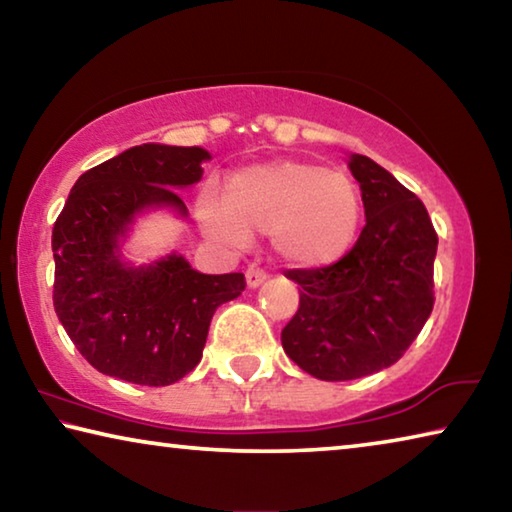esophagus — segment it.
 Here are the masks:
<instances>
[{"label": "esophagus", "mask_w": 512, "mask_h": 512, "mask_svg": "<svg viewBox=\"0 0 512 512\" xmlns=\"http://www.w3.org/2000/svg\"><path fill=\"white\" fill-rule=\"evenodd\" d=\"M264 280H266V273L259 271V268H248V271H246L248 289H257L259 284H264Z\"/></svg>", "instance_id": "esophagus-1"}]
</instances>
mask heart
Segmentation results:
<instances>
[{
  "instance_id": "obj_1",
  "label": "heart",
  "mask_w": 512,
  "mask_h": 512,
  "mask_svg": "<svg viewBox=\"0 0 512 512\" xmlns=\"http://www.w3.org/2000/svg\"><path fill=\"white\" fill-rule=\"evenodd\" d=\"M361 194L339 171L273 160L232 173L225 196L205 192L196 216L207 237L246 246L268 235L275 257L293 268H327L350 253L361 228Z\"/></svg>"
}]
</instances>
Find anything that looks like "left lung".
<instances>
[{
    "mask_svg": "<svg viewBox=\"0 0 512 512\" xmlns=\"http://www.w3.org/2000/svg\"><path fill=\"white\" fill-rule=\"evenodd\" d=\"M348 167L366 207L359 241L332 266L287 271L300 307L282 329V348L323 381L393 366L433 309L438 237L422 201L366 155L350 153Z\"/></svg>",
    "mask_w": 512,
    "mask_h": 512,
    "instance_id": "left-lung-1",
    "label": "left lung"
}]
</instances>
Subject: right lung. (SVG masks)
Returning <instances> with one entry per match:
<instances>
[{
    "label": "right lung",
    "instance_id": "1",
    "mask_svg": "<svg viewBox=\"0 0 512 512\" xmlns=\"http://www.w3.org/2000/svg\"><path fill=\"white\" fill-rule=\"evenodd\" d=\"M212 160L201 146L140 144L85 171L54 223V307L90 366L140 386H169L203 357L223 302L241 296L244 273L205 275L176 253L135 264L126 244L146 214L187 219L180 189Z\"/></svg>",
    "mask_w": 512,
    "mask_h": 512
}]
</instances>
